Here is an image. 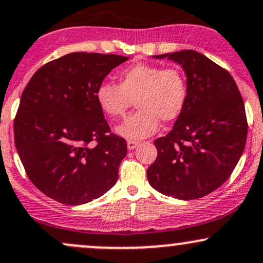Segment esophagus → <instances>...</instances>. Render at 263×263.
<instances>
[{
  "label": "esophagus",
  "mask_w": 263,
  "mask_h": 263,
  "mask_svg": "<svg viewBox=\"0 0 263 263\" xmlns=\"http://www.w3.org/2000/svg\"><path fill=\"white\" fill-rule=\"evenodd\" d=\"M140 145V142L138 141H135V140H127V148L129 149V151H132V149H135L136 147Z\"/></svg>",
  "instance_id": "obj_1"
}]
</instances>
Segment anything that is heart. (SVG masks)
<instances>
[{"label":"heart","instance_id":"b5f03b06","mask_svg":"<svg viewBox=\"0 0 263 263\" xmlns=\"http://www.w3.org/2000/svg\"><path fill=\"white\" fill-rule=\"evenodd\" d=\"M117 79L118 86L100 83L95 96L103 114L112 120L125 116L135 101L138 109L116 128L120 136L129 140L155 134L161 120L175 121L189 99L186 76L178 67L137 63L121 71Z\"/></svg>","mask_w":263,"mask_h":263}]
</instances>
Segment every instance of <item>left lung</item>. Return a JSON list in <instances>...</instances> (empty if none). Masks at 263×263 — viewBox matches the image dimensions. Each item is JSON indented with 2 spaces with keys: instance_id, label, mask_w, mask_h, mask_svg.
Masks as SVG:
<instances>
[{
  "instance_id": "8db88e82",
  "label": "left lung",
  "mask_w": 263,
  "mask_h": 263,
  "mask_svg": "<svg viewBox=\"0 0 263 263\" xmlns=\"http://www.w3.org/2000/svg\"><path fill=\"white\" fill-rule=\"evenodd\" d=\"M154 57L183 68L189 99L171 131L155 141L157 158L147 170V178L162 195L201 198L230 177L243 154V100L229 72L202 53L184 50Z\"/></svg>"
}]
</instances>
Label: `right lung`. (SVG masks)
<instances>
[{"label":"right lung","mask_w":263,"mask_h":263,"mask_svg":"<svg viewBox=\"0 0 263 263\" xmlns=\"http://www.w3.org/2000/svg\"><path fill=\"white\" fill-rule=\"evenodd\" d=\"M128 60L73 52L46 63L22 92L13 123L26 174L47 197L77 206L115 186L127 154L96 101L105 77Z\"/></svg>","instance_id":"add662e5"}]
</instances>
